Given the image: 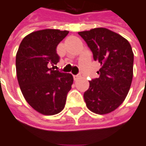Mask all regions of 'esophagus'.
Instances as JSON below:
<instances>
[{
	"mask_svg": "<svg viewBox=\"0 0 146 146\" xmlns=\"http://www.w3.org/2000/svg\"><path fill=\"white\" fill-rule=\"evenodd\" d=\"M79 78H80V75H74V79H75V80H77V79H79Z\"/></svg>",
	"mask_w": 146,
	"mask_h": 146,
	"instance_id": "esophagus-1",
	"label": "esophagus"
}]
</instances>
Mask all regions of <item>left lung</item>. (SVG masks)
Listing matches in <instances>:
<instances>
[{"label":"left lung","mask_w":146,"mask_h":146,"mask_svg":"<svg viewBox=\"0 0 146 146\" xmlns=\"http://www.w3.org/2000/svg\"><path fill=\"white\" fill-rule=\"evenodd\" d=\"M100 63L99 77L89 81L83 94L86 107L93 113L106 114L124 102L133 79V52L129 41L105 28L79 32Z\"/></svg>","instance_id":"1"}]
</instances>
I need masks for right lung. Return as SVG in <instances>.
Returning a JSON list of instances; mask_svg holds the SVG:
<instances>
[{"label": "right lung", "instance_id": "1", "mask_svg": "<svg viewBox=\"0 0 146 146\" xmlns=\"http://www.w3.org/2000/svg\"><path fill=\"white\" fill-rule=\"evenodd\" d=\"M68 33L49 29L33 32L22 40L17 52V76L23 96L44 115L63 110L74 81L71 74L49 68L59 62L56 47Z\"/></svg>", "mask_w": 146, "mask_h": 146}]
</instances>
